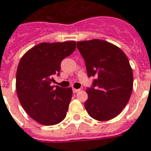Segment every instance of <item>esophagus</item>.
<instances>
[{
	"mask_svg": "<svg viewBox=\"0 0 151 151\" xmlns=\"http://www.w3.org/2000/svg\"><path fill=\"white\" fill-rule=\"evenodd\" d=\"M80 89H76V88H73V93H77V92H78Z\"/></svg>",
	"mask_w": 151,
	"mask_h": 151,
	"instance_id": "obj_1",
	"label": "esophagus"
}]
</instances>
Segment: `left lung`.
Segmentation results:
<instances>
[{"instance_id": "1", "label": "left lung", "mask_w": 151, "mask_h": 151, "mask_svg": "<svg viewBox=\"0 0 151 151\" xmlns=\"http://www.w3.org/2000/svg\"><path fill=\"white\" fill-rule=\"evenodd\" d=\"M88 77H96L86 88L84 103L88 114L98 121H107L119 114L129 101L133 74L127 55L115 45L99 39L78 42Z\"/></svg>"}]
</instances>
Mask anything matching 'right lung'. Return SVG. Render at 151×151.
<instances>
[{"mask_svg": "<svg viewBox=\"0 0 151 151\" xmlns=\"http://www.w3.org/2000/svg\"><path fill=\"white\" fill-rule=\"evenodd\" d=\"M73 41L42 42L21 58L16 73V91L24 110L46 126L65 119L72 98L71 87L51 86L53 75H60L61 61L75 50Z\"/></svg>", "mask_w": 151, "mask_h": 151, "instance_id": "1", "label": "right lung"}]
</instances>
